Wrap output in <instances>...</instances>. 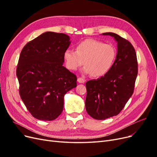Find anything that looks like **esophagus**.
Instances as JSON below:
<instances>
[{
	"label": "esophagus",
	"mask_w": 157,
	"mask_h": 157,
	"mask_svg": "<svg viewBox=\"0 0 157 157\" xmlns=\"http://www.w3.org/2000/svg\"><path fill=\"white\" fill-rule=\"evenodd\" d=\"M77 81H78V82H79V83H84L85 82V80L84 79V78H78V79H77Z\"/></svg>",
	"instance_id": "obj_1"
}]
</instances>
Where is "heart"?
Listing matches in <instances>:
<instances>
[{
    "label": "heart",
    "mask_w": 157,
    "mask_h": 157,
    "mask_svg": "<svg viewBox=\"0 0 157 157\" xmlns=\"http://www.w3.org/2000/svg\"><path fill=\"white\" fill-rule=\"evenodd\" d=\"M117 50L111 44L95 39H86L76 46V51L67 49L63 53L66 67L71 71L78 69L83 63L82 71L94 77L106 75L115 62Z\"/></svg>",
    "instance_id": "obj_1"
}]
</instances>
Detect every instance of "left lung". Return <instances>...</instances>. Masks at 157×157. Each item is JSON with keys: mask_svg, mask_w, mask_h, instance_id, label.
<instances>
[{"mask_svg": "<svg viewBox=\"0 0 157 157\" xmlns=\"http://www.w3.org/2000/svg\"><path fill=\"white\" fill-rule=\"evenodd\" d=\"M102 35L115 39L117 54L111 69L106 75L86 83V110L96 120L116 116L122 110L134 92L137 75L136 54L130 42L114 33Z\"/></svg>", "mask_w": 157, "mask_h": 157, "instance_id": "8db88e82", "label": "left lung"}]
</instances>
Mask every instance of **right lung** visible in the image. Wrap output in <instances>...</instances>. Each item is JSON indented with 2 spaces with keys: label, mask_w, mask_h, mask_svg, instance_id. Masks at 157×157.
I'll return each instance as SVG.
<instances>
[{
  "label": "right lung",
  "mask_w": 157,
  "mask_h": 157,
  "mask_svg": "<svg viewBox=\"0 0 157 157\" xmlns=\"http://www.w3.org/2000/svg\"><path fill=\"white\" fill-rule=\"evenodd\" d=\"M71 44L64 33L45 32L23 47L16 75L20 94L33 117L53 121L63 109L64 96L77 86L76 75L63 65Z\"/></svg>",
  "instance_id": "1"
}]
</instances>
